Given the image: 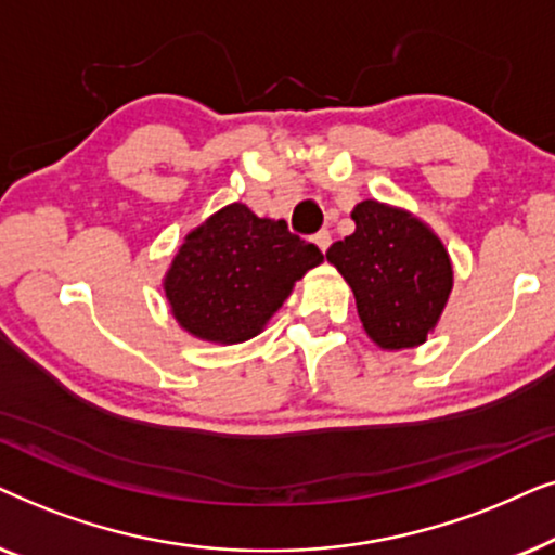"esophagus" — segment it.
Segmentation results:
<instances>
[{
	"mask_svg": "<svg viewBox=\"0 0 555 555\" xmlns=\"http://www.w3.org/2000/svg\"><path fill=\"white\" fill-rule=\"evenodd\" d=\"M314 243H317V248L322 250V254H327V248L332 246V235H330V231H320L314 235Z\"/></svg>",
	"mask_w": 555,
	"mask_h": 555,
	"instance_id": "34e87169",
	"label": "esophagus"
}]
</instances>
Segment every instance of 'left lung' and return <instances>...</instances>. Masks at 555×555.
Instances as JSON below:
<instances>
[{
  "mask_svg": "<svg viewBox=\"0 0 555 555\" xmlns=\"http://www.w3.org/2000/svg\"><path fill=\"white\" fill-rule=\"evenodd\" d=\"M352 220L354 233L332 243L327 261L350 284L365 335L388 352L424 345L454 286L444 243L424 220L388 203H358Z\"/></svg>",
  "mask_w": 555,
  "mask_h": 555,
  "instance_id": "1",
  "label": "left lung"
}]
</instances>
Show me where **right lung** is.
Listing matches in <instances>:
<instances>
[{
    "instance_id": "right-lung-1",
    "label": "right lung",
    "mask_w": 555,
    "mask_h": 555,
    "mask_svg": "<svg viewBox=\"0 0 555 555\" xmlns=\"http://www.w3.org/2000/svg\"><path fill=\"white\" fill-rule=\"evenodd\" d=\"M322 258L314 243L289 233L286 220L258 218L231 203L184 235L162 289L184 332L203 343L238 345L269 324Z\"/></svg>"
}]
</instances>
